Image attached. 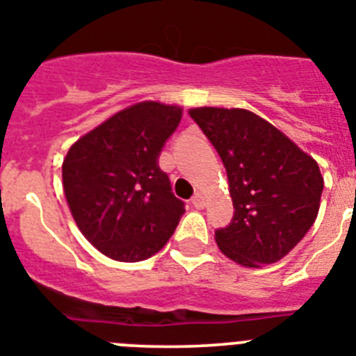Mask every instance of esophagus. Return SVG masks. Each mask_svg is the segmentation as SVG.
Listing matches in <instances>:
<instances>
[{
	"instance_id": "esophagus-1",
	"label": "esophagus",
	"mask_w": 356,
	"mask_h": 356,
	"mask_svg": "<svg viewBox=\"0 0 356 356\" xmlns=\"http://www.w3.org/2000/svg\"><path fill=\"white\" fill-rule=\"evenodd\" d=\"M193 205L196 209H203L205 205H207V200H205V194L202 193H196V196L193 198Z\"/></svg>"
}]
</instances>
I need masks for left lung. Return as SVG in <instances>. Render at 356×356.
I'll return each mask as SVG.
<instances>
[{
	"label": "left lung",
	"mask_w": 356,
	"mask_h": 356,
	"mask_svg": "<svg viewBox=\"0 0 356 356\" xmlns=\"http://www.w3.org/2000/svg\"><path fill=\"white\" fill-rule=\"evenodd\" d=\"M221 156L234 218L216 230L225 256L247 268L282 259L312 229L324 178L318 163L259 115L241 108L189 109Z\"/></svg>",
	"instance_id": "left-lung-1"
}]
</instances>
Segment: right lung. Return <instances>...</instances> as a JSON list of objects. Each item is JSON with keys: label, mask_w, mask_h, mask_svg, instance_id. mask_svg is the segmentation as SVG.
Returning a JSON list of instances; mask_svg holds the SVG:
<instances>
[{"label": "right lung", "mask_w": 356, "mask_h": 356, "mask_svg": "<svg viewBox=\"0 0 356 356\" xmlns=\"http://www.w3.org/2000/svg\"><path fill=\"white\" fill-rule=\"evenodd\" d=\"M184 109L136 102L83 135L63 160L68 207L84 238L106 257L136 263L163 248L184 202L171 193L158 154Z\"/></svg>", "instance_id": "right-lung-1"}]
</instances>
